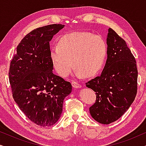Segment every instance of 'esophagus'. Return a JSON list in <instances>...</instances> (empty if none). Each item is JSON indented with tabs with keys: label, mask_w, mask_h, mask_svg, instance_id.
I'll list each match as a JSON object with an SVG mask.
<instances>
[{
	"label": "esophagus",
	"mask_w": 146,
	"mask_h": 146,
	"mask_svg": "<svg viewBox=\"0 0 146 146\" xmlns=\"http://www.w3.org/2000/svg\"><path fill=\"white\" fill-rule=\"evenodd\" d=\"M72 85L73 88H80L82 87V86L78 84L76 82H72Z\"/></svg>",
	"instance_id": "34e87169"
}]
</instances>
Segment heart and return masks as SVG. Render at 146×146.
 <instances>
[{
    "mask_svg": "<svg viewBox=\"0 0 146 146\" xmlns=\"http://www.w3.org/2000/svg\"><path fill=\"white\" fill-rule=\"evenodd\" d=\"M107 56V46L102 38L87 32H74L60 38L50 50L56 71L62 76L71 72L74 64L79 76L93 77L101 70Z\"/></svg>",
    "mask_w": 146,
    "mask_h": 146,
    "instance_id": "1",
    "label": "heart"
}]
</instances>
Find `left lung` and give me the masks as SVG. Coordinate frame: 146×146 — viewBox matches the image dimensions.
I'll use <instances>...</instances> for the list:
<instances>
[{
  "instance_id": "obj_1",
  "label": "left lung",
  "mask_w": 146,
  "mask_h": 146,
  "mask_svg": "<svg viewBox=\"0 0 146 146\" xmlns=\"http://www.w3.org/2000/svg\"><path fill=\"white\" fill-rule=\"evenodd\" d=\"M106 42L108 58L102 72L86 83L96 94L90 113L102 124L116 121L127 110L134 101L137 84L136 62L124 40L110 28Z\"/></svg>"
}]
</instances>
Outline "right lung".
<instances>
[{
	"label": "right lung",
	"mask_w": 146,
	"mask_h": 146,
	"mask_svg": "<svg viewBox=\"0 0 146 146\" xmlns=\"http://www.w3.org/2000/svg\"><path fill=\"white\" fill-rule=\"evenodd\" d=\"M64 27L54 24L33 30L18 45L10 65L15 102L28 118L42 127L57 122L64 100L72 90L69 82L54 74L50 56V41Z\"/></svg>",
	"instance_id": "1"
}]
</instances>
